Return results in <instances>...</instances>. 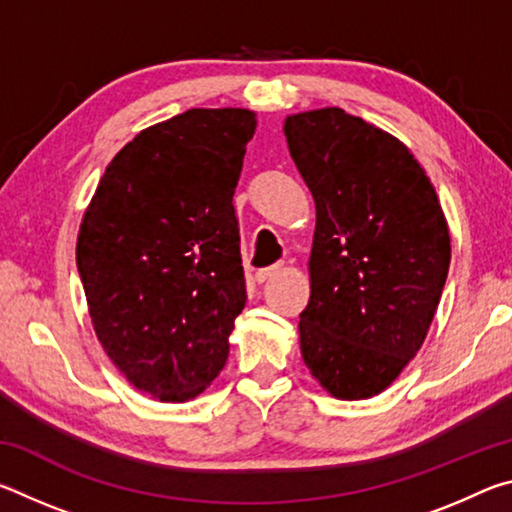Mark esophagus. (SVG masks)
I'll use <instances>...</instances> for the list:
<instances>
[{
	"instance_id": "34e87169",
	"label": "esophagus",
	"mask_w": 512,
	"mask_h": 512,
	"mask_svg": "<svg viewBox=\"0 0 512 512\" xmlns=\"http://www.w3.org/2000/svg\"><path fill=\"white\" fill-rule=\"evenodd\" d=\"M282 271V264H275V266H268V268H262V271H257L255 273V280L262 284V282H266V280H271V277H275L277 273Z\"/></svg>"
}]
</instances>
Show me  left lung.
<instances>
[{"label": "left lung", "mask_w": 512, "mask_h": 512, "mask_svg": "<svg viewBox=\"0 0 512 512\" xmlns=\"http://www.w3.org/2000/svg\"><path fill=\"white\" fill-rule=\"evenodd\" d=\"M284 135L316 203L302 359L336 400H368L427 339L452 259L445 212L413 153L361 117L298 112Z\"/></svg>", "instance_id": "obj_1"}]
</instances>
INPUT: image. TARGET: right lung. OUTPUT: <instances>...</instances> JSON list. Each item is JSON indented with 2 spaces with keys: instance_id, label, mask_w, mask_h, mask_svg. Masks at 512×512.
<instances>
[{
  "instance_id": "1",
  "label": "right lung",
  "mask_w": 512,
  "mask_h": 512,
  "mask_svg": "<svg viewBox=\"0 0 512 512\" xmlns=\"http://www.w3.org/2000/svg\"><path fill=\"white\" fill-rule=\"evenodd\" d=\"M257 115L192 108L137 133L85 207L76 264L103 350L137 391L189 402L246 305L232 196Z\"/></svg>"
}]
</instances>
